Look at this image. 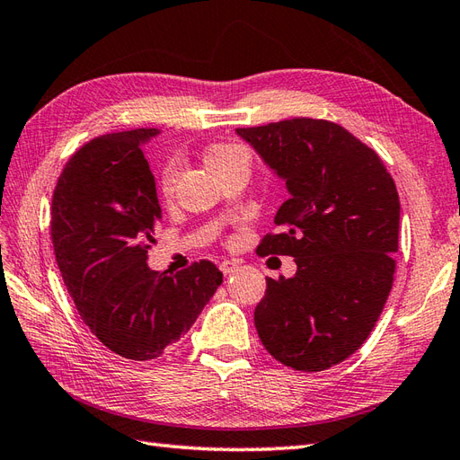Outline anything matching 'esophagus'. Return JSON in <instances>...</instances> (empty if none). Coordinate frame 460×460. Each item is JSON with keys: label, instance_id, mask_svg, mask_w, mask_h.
<instances>
[{"label": "esophagus", "instance_id": "1", "mask_svg": "<svg viewBox=\"0 0 460 460\" xmlns=\"http://www.w3.org/2000/svg\"><path fill=\"white\" fill-rule=\"evenodd\" d=\"M236 270H238V263H236V261L224 260V261L220 263V271H222L224 275H230V273H234Z\"/></svg>", "mask_w": 460, "mask_h": 460}]
</instances>
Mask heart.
Segmentation results:
<instances>
[{
	"label": "heart",
	"mask_w": 460,
	"mask_h": 460,
	"mask_svg": "<svg viewBox=\"0 0 460 460\" xmlns=\"http://www.w3.org/2000/svg\"><path fill=\"white\" fill-rule=\"evenodd\" d=\"M240 159H248V155H246V151H243L236 144H214L207 149V153H204V163H207V167L214 172V175L226 167H230L232 163H236ZM175 181H177V165L171 161L165 167H163L161 179H159L161 195L165 199L172 197V190H175Z\"/></svg>",
	"instance_id": "b5f03b06"
}]
</instances>
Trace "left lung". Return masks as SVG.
Returning a JSON list of instances; mask_svg holds the SVG:
<instances>
[{
	"instance_id": "left-lung-1",
	"label": "left lung",
	"mask_w": 460,
	"mask_h": 460,
	"mask_svg": "<svg viewBox=\"0 0 460 460\" xmlns=\"http://www.w3.org/2000/svg\"><path fill=\"white\" fill-rule=\"evenodd\" d=\"M285 179L289 199L258 256H291L297 273L268 278L253 321L275 360L321 372L368 339L394 285L400 197L377 153L329 119L238 128Z\"/></svg>"
}]
</instances>
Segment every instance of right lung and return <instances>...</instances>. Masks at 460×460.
I'll return each instance as SVG.
<instances>
[{"label":"right lung","instance_id":"1","mask_svg":"<svg viewBox=\"0 0 460 460\" xmlns=\"http://www.w3.org/2000/svg\"><path fill=\"white\" fill-rule=\"evenodd\" d=\"M139 128L80 147L57 181L50 208L58 270L80 319L121 358H159L185 334L222 283L208 260L167 275L147 268L161 207Z\"/></svg>","mask_w":460,"mask_h":460}]
</instances>
